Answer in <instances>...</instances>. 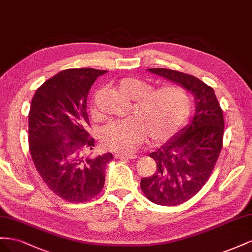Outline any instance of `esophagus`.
<instances>
[{
  "label": "esophagus",
  "instance_id": "obj_1",
  "mask_svg": "<svg viewBox=\"0 0 252 252\" xmlns=\"http://www.w3.org/2000/svg\"><path fill=\"white\" fill-rule=\"evenodd\" d=\"M115 158L121 160H127V159H133V158H136L135 155H125V154H115Z\"/></svg>",
  "mask_w": 252,
  "mask_h": 252
}]
</instances>
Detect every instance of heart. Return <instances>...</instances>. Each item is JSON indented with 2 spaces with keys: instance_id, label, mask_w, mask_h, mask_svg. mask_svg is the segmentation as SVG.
I'll use <instances>...</instances> for the list:
<instances>
[{
  "instance_id": "heart-1",
  "label": "heart",
  "mask_w": 252,
  "mask_h": 252,
  "mask_svg": "<svg viewBox=\"0 0 252 252\" xmlns=\"http://www.w3.org/2000/svg\"><path fill=\"white\" fill-rule=\"evenodd\" d=\"M122 95L134 100L131 118L114 121L100 132L104 148L120 154H132L147 137L153 143L170 139L181 128L191 113V99L181 86L169 85L151 91L150 83L135 77L118 82ZM92 114L98 117L96 106Z\"/></svg>"
}]
</instances>
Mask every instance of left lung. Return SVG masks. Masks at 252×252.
Instances as JSON below:
<instances>
[{
	"mask_svg": "<svg viewBox=\"0 0 252 252\" xmlns=\"http://www.w3.org/2000/svg\"><path fill=\"white\" fill-rule=\"evenodd\" d=\"M148 70L182 85L195 103L190 124L150 154L156 171L140 182L143 194L152 203L177 206L195 195L210 177L222 147L224 116L213 89L198 78L168 68Z\"/></svg>",
	"mask_w": 252,
	"mask_h": 252,
	"instance_id": "1",
	"label": "left lung"
}]
</instances>
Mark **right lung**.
<instances>
[{
	"mask_svg": "<svg viewBox=\"0 0 252 252\" xmlns=\"http://www.w3.org/2000/svg\"><path fill=\"white\" fill-rule=\"evenodd\" d=\"M106 70L68 68L35 91L28 114V145L34 167L56 195L69 203L94 198L104 186L111 153L85 156L95 140L90 136L88 94Z\"/></svg>",
	"mask_w": 252,
	"mask_h": 252,
	"instance_id": "right-lung-1",
	"label": "right lung"
}]
</instances>
